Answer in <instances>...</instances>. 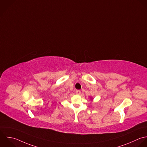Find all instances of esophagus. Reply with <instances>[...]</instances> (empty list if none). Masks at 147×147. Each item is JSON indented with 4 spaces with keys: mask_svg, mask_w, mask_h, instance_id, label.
<instances>
[{
    "mask_svg": "<svg viewBox=\"0 0 147 147\" xmlns=\"http://www.w3.org/2000/svg\"><path fill=\"white\" fill-rule=\"evenodd\" d=\"M76 93L77 94H78V95H80V94H81V90H76Z\"/></svg>",
    "mask_w": 147,
    "mask_h": 147,
    "instance_id": "obj_1",
    "label": "esophagus"
}]
</instances>
